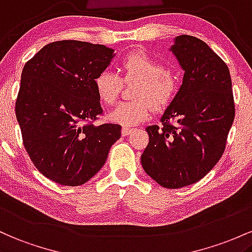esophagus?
Wrapping results in <instances>:
<instances>
[{"instance_id":"esophagus-1","label":"esophagus","mask_w":252,"mask_h":252,"mask_svg":"<svg viewBox=\"0 0 252 252\" xmlns=\"http://www.w3.org/2000/svg\"><path fill=\"white\" fill-rule=\"evenodd\" d=\"M132 131H133V128H131V127H123V129H121V134H123L124 137H126V135L131 134Z\"/></svg>"}]
</instances>
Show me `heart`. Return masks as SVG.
I'll return each mask as SVG.
<instances>
[{"mask_svg":"<svg viewBox=\"0 0 252 252\" xmlns=\"http://www.w3.org/2000/svg\"><path fill=\"white\" fill-rule=\"evenodd\" d=\"M125 81H138L134 90L137 100L121 102L109 113L113 123L137 125L149 118L152 107L156 111L166 108L179 90V76L172 69L164 67L162 62L144 51H133L121 61ZM94 86L98 100L111 106L117 102L123 80L117 73L103 70L96 76Z\"/></svg>","mask_w":252,"mask_h":252,"instance_id":"b5f03b06","label":"heart"}]
</instances>
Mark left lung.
<instances>
[{"label": "left lung", "mask_w": 252, "mask_h": 252, "mask_svg": "<svg viewBox=\"0 0 252 252\" xmlns=\"http://www.w3.org/2000/svg\"><path fill=\"white\" fill-rule=\"evenodd\" d=\"M170 51L185 70L183 83L160 118L146 127L141 165L158 185L177 189L205 177L219 162L234 119L227 65L201 39L179 35Z\"/></svg>", "instance_id": "obj_1"}]
</instances>
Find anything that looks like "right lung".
<instances>
[{"mask_svg": "<svg viewBox=\"0 0 252 252\" xmlns=\"http://www.w3.org/2000/svg\"><path fill=\"white\" fill-rule=\"evenodd\" d=\"M114 56L104 45L61 40L25 64L15 103L22 140L35 168L58 185H84L120 138V125H93L102 114L94 81Z\"/></svg>", "mask_w": 252, "mask_h": 252, "instance_id": "add662e5", "label": "right lung"}]
</instances>
